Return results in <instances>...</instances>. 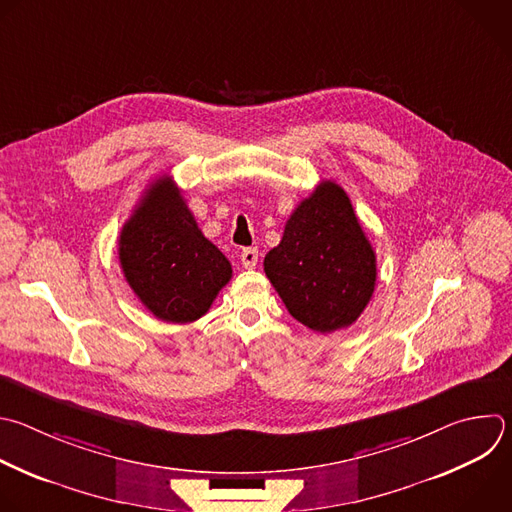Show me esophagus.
<instances>
[{"label": "esophagus", "instance_id": "esophagus-1", "mask_svg": "<svg viewBox=\"0 0 512 512\" xmlns=\"http://www.w3.org/2000/svg\"><path fill=\"white\" fill-rule=\"evenodd\" d=\"M259 261V251L255 247H247L241 251V263L245 269H255Z\"/></svg>", "mask_w": 512, "mask_h": 512}]
</instances>
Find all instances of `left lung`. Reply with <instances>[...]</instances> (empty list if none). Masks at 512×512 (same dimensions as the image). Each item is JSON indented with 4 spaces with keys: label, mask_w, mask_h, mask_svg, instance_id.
Segmentation results:
<instances>
[{
    "label": "left lung",
    "mask_w": 512,
    "mask_h": 512,
    "mask_svg": "<svg viewBox=\"0 0 512 512\" xmlns=\"http://www.w3.org/2000/svg\"><path fill=\"white\" fill-rule=\"evenodd\" d=\"M287 311L319 333L352 325L376 287V253L346 191L323 181L285 223L263 261Z\"/></svg>",
    "instance_id": "8db88e82"
}]
</instances>
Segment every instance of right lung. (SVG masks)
I'll return each mask as SVG.
<instances>
[{
	"label": "right lung",
	"mask_w": 512,
	"mask_h": 512,
	"mask_svg": "<svg viewBox=\"0 0 512 512\" xmlns=\"http://www.w3.org/2000/svg\"><path fill=\"white\" fill-rule=\"evenodd\" d=\"M118 259L134 295L168 323L203 317L233 275L170 177L156 179L124 223Z\"/></svg>",
	"instance_id": "obj_1"
}]
</instances>
